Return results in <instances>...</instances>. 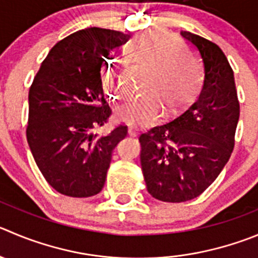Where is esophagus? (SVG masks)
<instances>
[{
    "label": "esophagus",
    "instance_id": "1",
    "mask_svg": "<svg viewBox=\"0 0 258 258\" xmlns=\"http://www.w3.org/2000/svg\"><path fill=\"white\" fill-rule=\"evenodd\" d=\"M137 132H139V130H137L136 127H128V135H130V136H136Z\"/></svg>",
    "mask_w": 258,
    "mask_h": 258
}]
</instances>
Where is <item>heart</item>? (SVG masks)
Returning <instances> with one entry per match:
<instances>
[{"mask_svg":"<svg viewBox=\"0 0 258 258\" xmlns=\"http://www.w3.org/2000/svg\"><path fill=\"white\" fill-rule=\"evenodd\" d=\"M175 40L167 31L150 30L130 43L131 58L149 64L144 83L148 93L118 105L114 112L118 121L135 127L149 126L162 117L164 108L173 113L194 100L202 83L201 67L188 49L173 44ZM100 81L108 96H118L121 76L114 64L103 66Z\"/></svg>","mask_w":258,"mask_h":258,"instance_id":"1","label":"heart"}]
</instances>
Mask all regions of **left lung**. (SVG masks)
<instances>
[{
	"instance_id": "left-lung-1",
	"label": "left lung",
	"mask_w": 258,
	"mask_h": 258,
	"mask_svg": "<svg viewBox=\"0 0 258 258\" xmlns=\"http://www.w3.org/2000/svg\"><path fill=\"white\" fill-rule=\"evenodd\" d=\"M204 64V84L191 105L173 121L141 134V169L148 192L164 202L200 196L229 160L239 119L234 74L223 50L189 31Z\"/></svg>"
}]
</instances>
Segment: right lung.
<instances>
[{"mask_svg": "<svg viewBox=\"0 0 258 258\" xmlns=\"http://www.w3.org/2000/svg\"><path fill=\"white\" fill-rule=\"evenodd\" d=\"M128 40L121 31L88 28L59 40L29 90L26 139L43 177L59 194L90 197L105 183L112 153L127 135L119 124L94 135L112 114L100 81L110 50Z\"/></svg>", "mask_w": 258, "mask_h": 258, "instance_id": "1", "label": "right lung"}]
</instances>
